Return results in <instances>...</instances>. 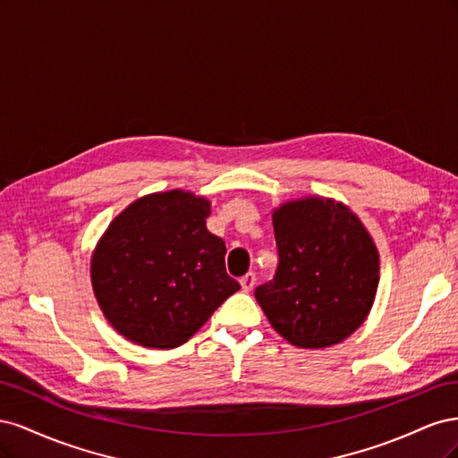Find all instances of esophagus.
Returning <instances> with one entry per match:
<instances>
[{
	"instance_id": "1",
	"label": "esophagus",
	"mask_w": 458,
	"mask_h": 458,
	"mask_svg": "<svg viewBox=\"0 0 458 458\" xmlns=\"http://www.w3.org/2000/svg\"><path fill=\"white\" fill-rule=\"evenodd\" d=\"M254 284H256V275L254 273H246L244 276H241V286H242L244 293H250Z\"/></svg>"
}]
</instances>
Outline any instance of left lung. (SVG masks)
<instances>
[{
    "mask_svg": "<svg viewBox=\"0 0 458 458\" xmlns=\"http://www.w3.org/2000/svg\"><path fill=\"white\" fill-rule=\"evenodd\" d=\"M279 263L256 288L271 327L298 348H327L355 332L378 288V252L350 208L303 199L273 212Z\"/></svg>",
    "mask_w": 458,
    "mask_h": 458,
    "instance_id": "obj_1",
    "label": "left lung"
}]
</instances>
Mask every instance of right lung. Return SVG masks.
I'll use <instances>...</instances> for the list:
<instances>
[{"label": "right lung", "mask_w": 458, "mask_h": 458, "mask_svg": "<svg viewBox=\"0 0 458 458\" xmlns=\"http://www.w3.org/2000/svg\"><path fill=\"white\" fill-rule=\"evenodd\" d=\"M210 202L168 191L130 204L95 248L97 301L122 336L145 348L185 344L241 284L225 242L206 229Z\"/></svg>", "instance_id": "obj_1"}]
</instances>
